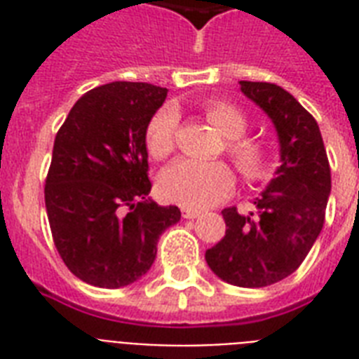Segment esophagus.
Masks as SVG:
<instances>
[{
	"mask_svg": "<svg viewBox=\"0 0 359 359\" xmlns=\"http://www.w3.org/2000/svg\"><path fill=\"white\" fill-rule=\"evenodd\" d=\"M199 210H196V208H182V218L186 219H194V218H199Z\"/></svg>",
	"mask_w": 359,
	"mask_h": 359,
	"instance_id": "esophagus-1",
	"label": "esophagus"
}]
</instances>
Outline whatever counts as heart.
<instances>
[{
    "instance_id": "heart-1",
    "label": "heart",
    "mask_w": 359,
    "mask_h": 359,
    "mask_svg": "<svg viewBox=\"0 0 359 359\" xmlns=\"http://www.w3.org/2000/svg\"><path fill=\"white\" fill-rule=\"evenodd\" d=\"M207 119L227 137V154L245 180L261 179L268 168V147L259 140L244 137L248 117L242 109L224 100L205 104ZM179 114L163 106L152 115L145 130L147 151L152 158L169 156L177 141ZM163 199L186 208H205L229 196L235 186L231 169L224 162H201L182 158L168 165L158 180Z\"/></svg>"
}]
</instances>
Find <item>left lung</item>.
<instances>
[{"mask_svg": "<svg viewBox=\"0 0 359 359\" xmlns=\"http://www.w3.org/2000/svg\"><path fill=\"white\" fill-rule=\"evenodd\" d=\"M278 130L281 165L257 197L255 212L224 208L225 236L205 259L218 278L236 287H268L294 272L320 235L332 190L323 135L290 93L266 81H240Z\"/></svg>", "mask_w": 359, "mask_h": 359, "instance_id": "1", "label": "left lung"}]
</instances>
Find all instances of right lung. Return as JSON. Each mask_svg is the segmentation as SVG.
Listing matches in <instances>:
<instances>
[{
  "instance_id": "add662e5",
  "label": "right lung",
  "mask_w": 359,
  "mask_h": 359,
  "mask_svg": "<svg viewBox=\"0 0 359 359\" xmlns=\"http://www.w3.org/2000/svg\"><path fill=\"white\" fill-rule=\"evenodd\" d=\"M168 89L114 81L87 91L53 141L44 184L53 244L76 278L100 289L134 283L152 266L179 207L151 191L145 130Z\"/></svg>"
}]
</instances>
